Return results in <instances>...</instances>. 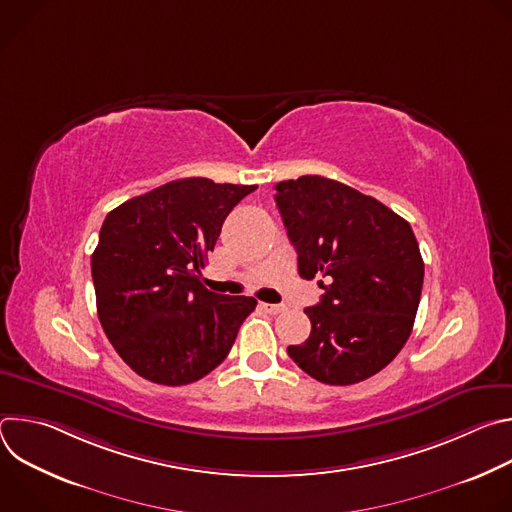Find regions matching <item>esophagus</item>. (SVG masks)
I'll use <instances>...</instances> for the list:
<instances>
[{"mask_svg":"<svg viewBox=\"0 0 512 512\" xmlns=\"http://www.w3.org/2000/svg\"><path fill=\"white\" fill-rule=\"evenodd\" d=\"M261 308L267 312V314H279L285 310L283 304H261Z\"/></svg>","mask_w":512,"mask_h":512,"instance_id":"1","label":"esophagus"}]
</instances>
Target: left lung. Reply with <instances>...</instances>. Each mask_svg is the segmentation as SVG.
Listing matches in <instances>:
<instances>
[{"label": "left lung", "mask_w": 512, "mask_h": 512, "mask_svg": "<svg viewBox=\"0 0 512 512\" xmlns=\"http://www.w3.org/2000/svg\"><path fill=\"white\" fill-rule=\"evenodd\" d=\"M275 204L304 279L322 300L306 308L310 338L287 354L312 379L354 385L405 346L419 308L423 259L411 225L373 196L322 176L275 184Z\"/></svg>", "instance_id": "1"}]
</instances>
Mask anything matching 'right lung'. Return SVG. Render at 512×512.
<instances>
[{
  "label": "right lung",
  "instance_id": "right-lung-1",
  "mask_svg": "<svg viewBox=\"0 0 512 512\" xmlns=\"http://www.w3.org/2000/svg\"><path fill=\"white\" fill-rule=\"evenodd\" d=\"M257 186L168 182L111 210L91 257L101 326L143 379L180 387L221 364L257 300L200 283L229 212Z\"/></svg>",
  "mask_w": 512,
  "mask_h": 512
}]
</instances>
